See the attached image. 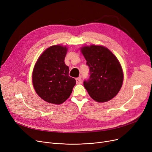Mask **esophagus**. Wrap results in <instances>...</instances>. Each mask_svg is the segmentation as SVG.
<instances>
[{"label": "esophagus", "instance_id": "34e87169", "mask_svg": "<svg viewBox=\"0 0 152 152\" xmlns=\"http://www.w3.org/2000/svg\"><path fill=\"white\" fill-rule=\"evenodd\" d=\"M76 83H77V84H80L82 83V79H81V77L76 78Z\"/></svg>", "mask_w": 152, "mask_h": 152}]
</instances>
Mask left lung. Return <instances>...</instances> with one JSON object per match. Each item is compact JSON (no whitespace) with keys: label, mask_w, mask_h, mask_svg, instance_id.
Listing matches in <instances>:
<instances>
[{"label":"left lung","mask_w":152,"mask_h":152,"mask_svg":"<svg viewBox=\"0 0 152 152\" xmlns=\"http://www.w3.org/2000/svg\"><path fill=\"white\" fill-rule=\"evenodd\" d=\"M81 51L89 68V78L84 81L87 92L98 102L112 99L123 82V72L118 60L108 49L102 45L84 46Z\"/></svg>","instance_id":"8db88e82"}]
</instances>
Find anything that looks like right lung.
<instances>
[{
	"mask_svg": "<svg viewBox=\"0 0 152 152\" xmlns=\"http://www.w3.org/2000/svg\"><path fill=\"white\" fill-rule=\"evenodd\" d=\"M68 48L52 45L39 57L33 72L35 91L44 101L61 104L70 96L76 80L69 76V68L65 63Z\"/></svg>",
	"mask_w": 152,
	"mask_h": 152,
	"instance_id": "right-lung-1",
	"label": "right lung"
}]
</instances>
